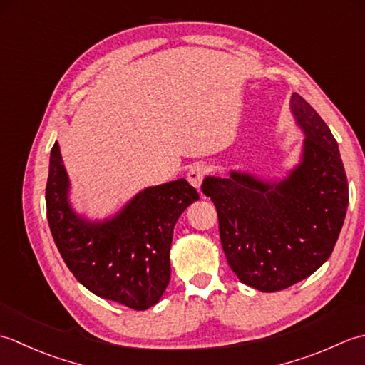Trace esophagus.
<instances>
[{"label": "esophagus", "mask_w": 365, "mask_h": 365, "mask_svg": "<svg viewBox=\"0 0 365 365\" xmlns=\"http://www.w3.org/2000/svg\"><path fill=\"white\" fill-rule=\"evenodd\" d=\"M206 172H207V168L205 163H202V162L193 163L187 172V181L195 189H200V185H202V182H203V178H205Z\"/></svg>", "instance_id": "obj_1"}]
</instances>
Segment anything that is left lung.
Instances as JSON below:
<instances>
[{
  "label": "left lung",
  "instance_id": "8db88e82",
  "mask_svg": "<svg viewBox=\"0 0 365 365\" xmlns=\"http://www.w3.org/2000/svg\"><path fill=\"white\" fill-rule=\"evenodd\" d=\"M289 110L304 141L299 162L287 176L266 180L232 170L228 178L206 176L202 185L217 210L230 267L242 284L263 293L307 279L331 257L348 207L336 138L297 93Z\"/></svg>",
  "mask_w": 365,
  "mask_h": 365
}]
</instances>
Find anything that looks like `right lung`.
<instances>
[{
	"mask_svg": "<svg viewBox=\"0 0 365 365\" xmlns=\"http://www.w3.org/2000/svg\"><path fill=\"white\" fill-rule=\"evenodd\" d=\"M71 181L58 141L51 148L46 189L51 236L81 285L103 299L146 310L170 282L173 228L198 192L181 178L145 187L102 220L78 214L69 200Z\"/></svg>",
	"mask_w": 365,
	"mask_h": 365,
	"instance_id": "obj_1",
	"label": "right lung"
}]
</instances>
